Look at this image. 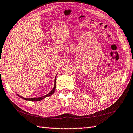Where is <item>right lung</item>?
I'll use <instances>...</instances> for the list:
<instances>
[{
    "label": "right lung",
    "instance_id": "1",
    "mask_svg": "<svg viewBox=\"0 0 133 133\" xmlns=\"http://www.w3.org/2000/svg\"><path fill=\"white\" fill-rule=\"evenodd\" d=\"M56 76L55 78V84H54V88H53V89L50 91V92L49 93H48L47 94H46V95L44 96L43 97H36V98H24V97H23L22 96H20V95H19V94H17L18 95L19 97H20V98H23V99H25V100H26V101H40V100H42L43 99H44L45 98H46V97H49L50 96L52 95L53 94H54V93L55 92V89H56Z\"/></svg>",
    "mask_w": 133,
    "mask_h": 133
}]
</instances>
